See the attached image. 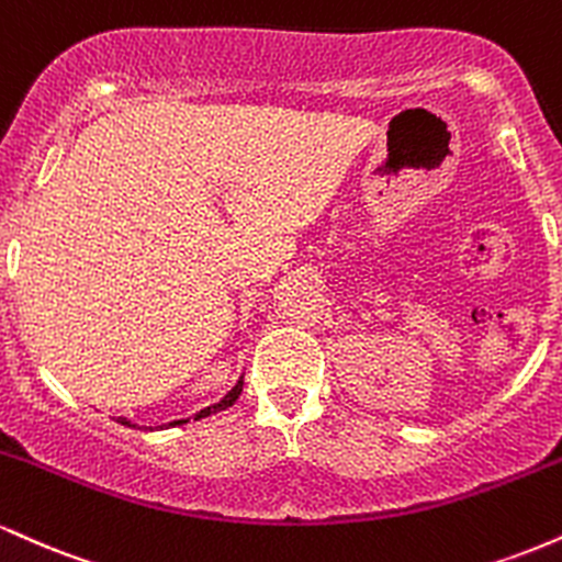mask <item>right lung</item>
Here are the masks:
<instances>
[{"label":"right lung","instance_id":"add662e5","mask_svg":"<svg viewBox=\"0 0 562 562\" xmlns=\"http://www.w3.org/2000/svg\"><path fill=\"white\" fill-rule=\"evenodd\" d=\"M240 393H243V378L237 380V383H235V389H232V391L227 393V396L222 398V402H218V404H211V406H205V409H200L198 415H195V420H200V417L216 415V412H222V409H227V406H232V404L237 402V396H240ZM119 423H121V425H128V428H134V425L128 423L126 417H119ZM184 423H187V420H173L171 425H184Z\"/></svg>","mask_w":562,"mask_h":562}]
</instances>
